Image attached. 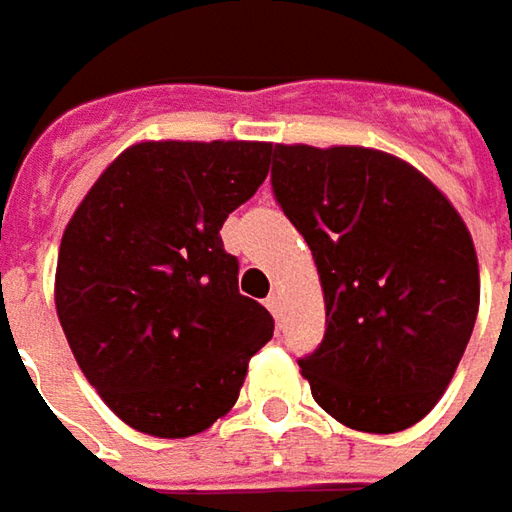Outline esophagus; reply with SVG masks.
I'll use <instances>...</instances> for the list:
<instances>
[{
	"label": "esophagus",
	"mask_w": 512,
	"mask_h": 512,
	"mask_svg": "<svg viewBox=\"0 0 512 512\" xmlns=\"http://www.w3.org/2000/svg\"><path fill=\"white\" fill-rule=\"evenodd\" d=\"M266 307L272 310V316L281 318V313H284V298H281V292H272V295L266 298Z\"/></svg>",
	"instance_id": "34e87169"
}]
</instances>
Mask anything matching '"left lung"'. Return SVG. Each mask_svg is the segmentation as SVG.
Segmentation results:
<instances>
[{
  "instance_id": "8db88e82",
  "label": "left lung",
  "mask_w": 512,
  "mask_h": 512,
  "mask_svg": "<svg viewBox=\"0 0 512 512\" xmlns=\"http://www.w3.org/2000/svg\"><path fill=\"white\" fill-rule=\"evenodd\" d=\"M272 191L324 292V342L298 359L313 400L356 432L420 423L458 371L481 301L461 214L417 167L371 147L275 144Z\"/></svg>"
}]
</instances>
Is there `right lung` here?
Wrapping results in <instances>:
<instances>
[{
	"mask_svg": "<svg viewBox=\"0 0 512 512\" xmlns=\"http://www.w3.org/2000/svg\"><path fill=\"white\" fill-rule=\"evenodd\" d=\"M266 141H141L77 205L60 240L54 304L83 376L127 426L191 437L240 397L272 339L240 295L226 217L269 173Z\"/></svg>",
	"mask_w": 512,
	"mask_h": 512,
	"instance_id": "obj_1",
	"label": "right lung"
}]
</instances>
